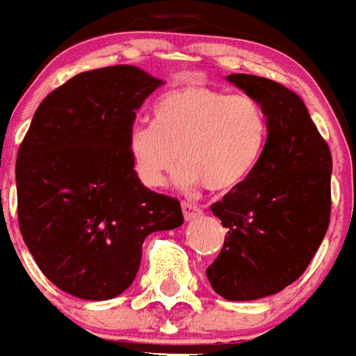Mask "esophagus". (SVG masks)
Listing matches in <instances>:
<instances>
[{"label": "esophagus", "mask_w": 356, "mask_h": 356, "mask_svg": "<svg viewBox=\"0 0 356 356\" xmlns=\"http://www.w3.org/2000/svg\"><path fill=\"white\" fill-rule=\"evenodd\" d=\"M182 211H184V218H186V220H193V218H197L199 214L203 213V211H201V207H197L195 203H188V201H184L182 203Z\"/></svg>", "instance_id": "1"}]
</instances>
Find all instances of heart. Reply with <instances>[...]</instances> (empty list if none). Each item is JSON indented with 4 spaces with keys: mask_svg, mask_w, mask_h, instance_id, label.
<instances>
[{
    "mask_svg": "<svg viewBox=\"0 0 356 356\" xmlns=\"http://www.w3.org/2000/svg\"><path fill=\"white\" fill-rule=\"evenodd\" d=\"M268 140V117L249 93L186 84L161 95L153 124L134 126L128 151L143 186L161 188L178 165L184 190H236L253 174Z\"/></svg>",
    "mask_w": 356,
    "mask_h": 356,
    "instance_id": "obj_1",
    "label": "heart"
}]
</instances>
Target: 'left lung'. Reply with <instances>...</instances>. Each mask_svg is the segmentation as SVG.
<instances>
[{
	"label": "left lung",
	"mask_w": 356,
	"mask_h": 356,
	"mask_svg": "<svg viewBox=\"0 0 356 356\" xmlns=\"http://www.w3.org/2000/svg\"><path fill=\"white\" fill-rule=\"evenodd\" d=\"M228 82L261 102L268 140L253 174L211 205L228 236L207 278L228 301H253L293 284L318 251L332 209V153L286 86L253 74Z\"/></svg>",
	"instance_id": "left-lung-1"
}]
</instances>
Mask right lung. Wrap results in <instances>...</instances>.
I'll return each mask as SVG.
<instances>
[{"label": "right lung", "mask_w": 356, "mask_h": 356, "mask_svg": "<svg viewBox=\"0 0 356 356\" xmlns=\"http://www.w3.org/2000/svg\"><path fill=\"white\" fill-rule=\"evenodd\" d=\"M163 84L132 65L88 70L34 113L17 157V211L34 261L65 293L107 301L142 263L143 239L182 226L180 201L145 188L128 138Z\"/></svg>", "instance_id": "obj_1"}]
</instances>
